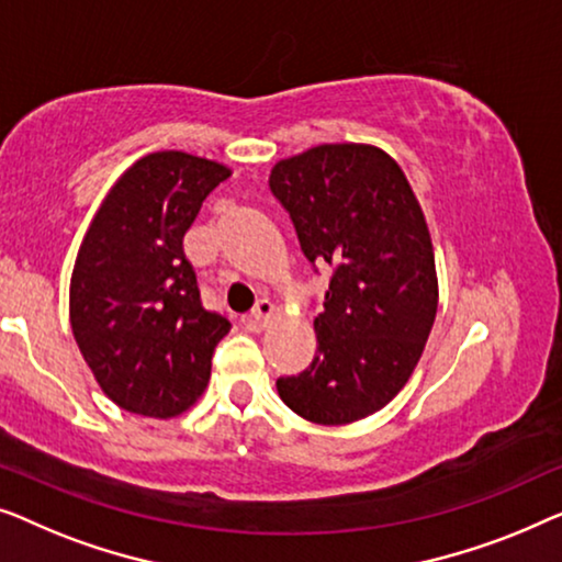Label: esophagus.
<instances>
[{
    "mask_svg": "<svg viewBox=\"0 0 562 562\" xmlns=\"http://www.w3.org/2000/svg\"><path fill=\"white\" fill-rule=\"evenodd\" d=\"M272 315H274V305L270 303V300H259V303L255 305V311L249 313V323L255 328H265L267 323L272 321Z\"/></svg>",
    "mask_w": 562,
    "mask_h": 562,
    "instance_id": "34e87169",
    "label": "esophagus"
}]
</instances>
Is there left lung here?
<instances>
[{"label":"left lung","instance_id":"left-lung-1","mask_svg":"<svg viewBox=\"0 0 562 562\" xmlns=\"http://www.w3.org/2000/svg\"><path fill=\"white\" fill-rule=\"evenodd\" d=\"M270 188L307 262L334 267L318 351L280 376L284 405L318 425L374 415L407 384L438 313L436 255L405 172L374 145H318L280 160Z\"/></svg>","mask_w":562,"mask_h":562}]
</instances>
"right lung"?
<instances>
[{"label":"right lung","instance_id":"1","mask_svg":"<svg viewBox=\"0 0 562 562\" xmlns=\"http://www.w3.org/2000/svg\"><path fill=\"white\" fill-rule=\"evenodd\" d=\"M226 165L180 149L139 157L99 205L70 274V328L126 413L176 417L201 397L232 323L201 305L183 236Z\"/></svg>","mask_w":562,"mask_h":562}]
</instances>
